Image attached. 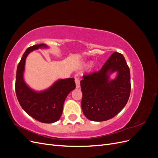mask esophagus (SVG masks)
<instances>
[{
    "mask_svg": "<svg viewBox=\"0 0 158 158\" xmlns=\"http://www.w3.org/2000/svg\"><path fill=\"white\" fill-rule=\"evenodd\" d=\"M74 81L76 83V86L77 88H79L80 87V79L78 76H75L74 77Z\"/></svg>",
    "mask_w": 158,
    "mask_h": 158,
    "instance_id": "1",
    "label": "esophagus"
}]
</instances>
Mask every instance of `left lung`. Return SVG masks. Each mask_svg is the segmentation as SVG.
Masks as SVG:
<instances>
[{"label": "left lung", "instance_id": "obj_1", "mask_svg": "<svg viewBox=\"0 0 158 158\" xmlns=\"http://www.w3.org/2000/svg\"><path fill=\"white\" fill-rule=\"evenodd\" d=\"M118 72L115 79L109 74ZM82 109L93 121H104L114 117L126 106L131 94L130 70L125 57L114 52L98 72L83 75Z\"/></svg>", "mask_w": 158, "mask_h": 158}]
</instances>
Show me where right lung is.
Instances as JSON below:
<instances>
[{
  "instance_id": "1",
  "label": "right lung",
  "mask_w": 158,
  "mask_h": 158,
  "mask_svg": "<svg viewBox=\"0 0 158 158\" xmlns=\"http://www.w3.org/2000/svg\"><path fill=\"white\" fill-rule=\"evenodd\" d=\"M47 48L44 44L28 47L19 63L16 76L15 89L19 103L24 111L35 120L52 123L57 121L63 113L64 100L68 94L75 89L74 78L57 80L51 87L40 92H35L27 86L23 78L27 56L33 50Z\"/></svg>"
}]
</instances>
